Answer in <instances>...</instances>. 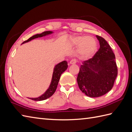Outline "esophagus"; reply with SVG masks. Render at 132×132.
Masks as SVG:
<instances>
[{"label": "esophagus", "mask_w": 132, "mask_h": 132, "mask_svg": "<svg viewBox=\"0 0 132 132\" xmlns=\"http://www.w3.org/2000/svg\"><path fill=\"white\" fill-rule=\"evenodd\" d=\"M76 62H77V61H76L75 59H72V60L70 61V64H71V65H73V64H75Z\"/></svg>", "instance_id": "esophagus-1"}]
</instances>
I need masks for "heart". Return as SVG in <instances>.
<instances>
[{
	"mask_svg": "<svg viewBox=\"0 0 132 132\" xmlns=\"http://www.w3.org/2000/svg\"><path fill=\"white\" fill-rule=\"evenodd\" d=\"M73 47H78V53L82 58H87L93 55L97 48V42L91 36H77L72 38L70 41Z\"/></svg>",
	"mask_w": 132,
	"mask_h": 132,
	"instance_id": "obj_1",
	"label": "heart"
}]
</instances>
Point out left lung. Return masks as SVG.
Segmentation results:
<instances>
[{
    "label": "left lung",
    "mask_w": 132,
    "mask_h": 132,
    "mask_svg": "<svg viewBox=\"0 0 132 132\" xmlns=\"http://www.w3.org/2000/svg\"><path fill=\"white\" fill-rule=\"evenodd\" d=\"M100 47L92 59L84 61L77 78L80 90L90 97H98L111 89L118 75L115 56L106 40L96 35Z\"/></svg>",
    "instance_id": "obj_1"
}]
</instances>
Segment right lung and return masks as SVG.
<instances>
[{
	"label": "right lung",
	"instance_id": "add662e5",
	"mask_svg": "<svg viewBox=\"0 0 132 132\" xmlns=\"http://www.w3.org/2000/svg\"><path fill=\"white\" fill-rule=\"evenodd\" d=\"M52 33H53V31H47L43 32L41 34H36L35 35H33L31 37H30L28 40L23 42L22 44L31 41L32 39H34L38 38H41L43 37V36H45L46 35L51 34ZM67 67H68V65H67V62L66 61H63L62 62L58 63L57 65H56L54 67L50 87L47 89V90L45 92V93H44L42 95H41L40 96H39L37 98H29L34 101H43L51 97L52 95L54 93L55 91L56 90L61 74H62L64 71H66Z\"/></svg>",
	"mask_w": 132,
	"mask_h": 132
}]
</instances>
